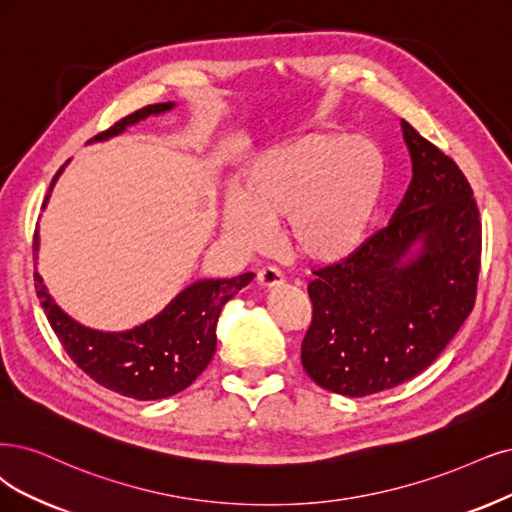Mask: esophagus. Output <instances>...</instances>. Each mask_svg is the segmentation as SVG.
I'll return each instance as SVG.
<instances>
[{"label":"esophagus","mask_w":512,"mask_h":512,"mask_svg":"<svg viewBox=\"0 0 512 512\" xmlns=\"http://www.w3.org/2000/svg\"><path fill=\"white\" fill-rule=\"evenodd\" d=\"M282 274L276 268H263L257 272V285L261 289H276L282 285Z\"/></svg>","instance_id":"obj_1"}]
</instances>
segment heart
<instances>
[{
    "label": "heart",
    "mask_w": 512,
    "mask_h": 512,
    "mask_svg": "<svg viewBox=\"0 0 512 512\" xmlns=\"http://www.w3.org/2000/svg\"><path fill=\"white\" fill-rule=\"evenodd\" d=\"M384 183V156L373 141L312 132L266 149L249 164L240 196L223 202V230L255 251L285 221V242L299 259L342 261L367 240Z\"/></svg>",
    "instance_id": "1"
}]
</instances>
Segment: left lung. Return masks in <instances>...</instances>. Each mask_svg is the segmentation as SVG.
<instances>
[{"mask_svg": "<svg viewBox=\"0 0 512 512\" xmlns=\"http://www.w3.org/2000/svg\"><path fill=\"white\" fill-rule=\"evenodd\" d=\"M401 128L413 166L403 202L386 227L308 285L301 365L335 394L367 396L411 380L475 306L481 221L472 187L437 145L405 120Z\"/></svg>", "mask_w": 512, "mask_h": 512, "instance_id": "obj_1", "label": "left lung"}]
</instances>
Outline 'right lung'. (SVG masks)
<instances>
[{"mask_svg":"<svg viewBox=\"0 0 512 512\" xmlns=\"http://www.w3.org/2000/svg\"><path fill=\"white\" fill-rule=\"evenodd\" d=\"M173 107L175 103L147 105L101 132L94 141L120 135L126 126ZM63 168L65 164L54 175L46 202ZM37 249H40V236L35 232V259ZM253 276V272H246L236 278L198 280L183 289L158 316L122 333H103L75 323L71 316L54 304L42 276L37 272L35 291L52 331L59 337L71 361L86 375L103 388L128 396V399L158 401L185 390L211 363L217 348L215 331L221 308L242 287L249 285Z\"/></svg>","mask_w":512,"mask_h":512,"instance_id":"1","label":"right lung"}]
</instances>
